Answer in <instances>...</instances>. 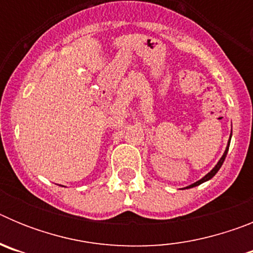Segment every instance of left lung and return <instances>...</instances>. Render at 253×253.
I'll list each match as a JSON object with an SVG mask.
<instances>
[{"label": "left lung", "mask_w": 253, "mask_h": 253, "mask_svg": "<svg viewBox=\"0 0 253 253\" xmlns=\"http://www.w3.org/2000/svg\"><path fill=\"white\" fill-rule=\"evenodd\" d=\"M231 138H232V133H231V137H229V140H228L227 148H225L224 153H223V156H222V157H220V160H219V161H218V163H216L215 166H214V167H213V169H211V171H210V172H208L207 175H205V176H204V177H203V178H200V180H199V181H196V182H194V184L189 185V186L184 187V189H191V187H195V186H199V185H202V184H203V182H207V181H209V180H210V178H213V177H214V176H215V173H216V172H218V171H219V169H220V167H222L223 162H224L225 157H227L228 149H229V144H231Z\"/></svg>", "instance_id": "1"}]
</instances>
